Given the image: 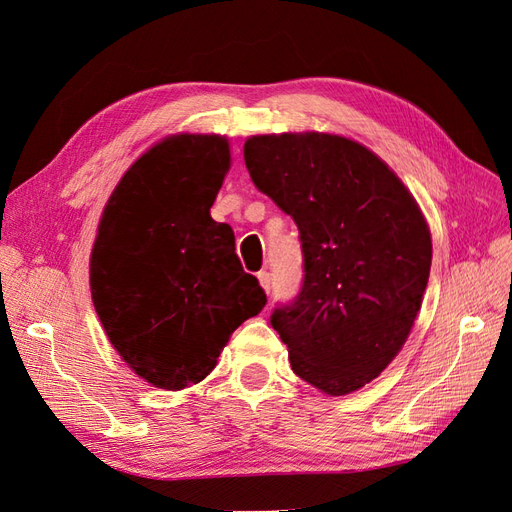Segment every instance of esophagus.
Here are the masks:
<instances>
[{
	"label": "esophagus",
	"mask_w": 512,
	"mask_h": 512,
	"mask_svg": "<svg viewBox=\"0 0 512 512\" xmlns=\"http://www.w3.org/2000/svg\"><path fill=\"white\" fill-rule=\"evenodd\" d=\"M258 282H260L262 290H265L267 294L271 292V286H273V277H271V273H269V271H260V273H258Z\"/></svg>",
	"instance_id": "34e87169"
}]
</instances>
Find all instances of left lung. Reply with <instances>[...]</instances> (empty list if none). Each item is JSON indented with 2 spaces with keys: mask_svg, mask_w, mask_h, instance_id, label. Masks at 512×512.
Masks as SVG:
<instances>
[{
  "mask_svg": "<svg viewBox=\"0 0 512 512\" xmlns=\"http://www.w3.org/2000/svg\"><path fill=\"white\" fill-rule=\"evenodd\" d=\"M245 166L301 232L305 277L273 329L301 380L331 397L389 367L414 327L431 232L414 196L374 151L324 132L250 136Z\"/></svg>",
  "mask_w": 512,
  "mask_h": 512,
  "instance_id": "1",
  "label": "left lung"
}]
</instances>
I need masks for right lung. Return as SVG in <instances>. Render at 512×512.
I'll return each instance as SVG.
<instances>
[{"label":"right lung","mask_w":512,"mask_h":512,"mask_svg":"<svg viewBox=\"0 0 512 512\" xmlns=\"http://www.w3.org/2000/svg\"><path fill=\"white\" fill-rule=\"evenodd\" d=\"M230 168L220 134H173L121 177L89 260L91 301L108 342L136 376L166 391L205 380L267 294L211 218Z\"/></svg>","instance_id":"add662e5"}]
</instances>
